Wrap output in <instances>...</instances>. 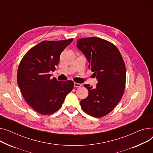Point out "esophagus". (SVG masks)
Returning a JSON list of instances; mask_svg holds the SVG:
<instances>
[{
	"label": "esophagus",
	"mask_w": 153,
	"mask_h": 153,
	"mask_svg": "<svg viewBox=\"0 0 153 153\" xmlns=\"http://www.w3.org/2000/svg\"><path fill=\"white\" fill-rule=\"evenodd\" d=\"M82 86V85L79 84V83H74V87L75 88H79V87H81Z\"/></svg>",
	"instance_id": "34e87169"
}]
</instances>
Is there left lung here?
Instances as JSON below:
<instances>
[{
    "label": "left lung",
    "mask_w": 153,
    "mask_h": 153,
    "mask_svg": "<svg viewBox=\"0 0 153 153\" xmlns=\"http://www.w3.org/2000/svg\"><path fill=\"white\" fill-rule=\"evenodd\" d=\"M76 45L98 81L96 88L84 85L89 93L80 101L81 107L89 115L102 117L114 109L123 94L126 83L123 59L114 44L100 38L78 39Z\"/></svg>",
    "instance_id": "obj_1"
}]
</instances>
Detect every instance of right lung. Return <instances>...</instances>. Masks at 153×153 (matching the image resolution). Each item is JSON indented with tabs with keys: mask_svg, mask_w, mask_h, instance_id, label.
<instances>
[{
	"mask_svg": "<svg viewBox=\"0 0 153 153\" xmlns=\"http://www.w3.org/2000/svg\"><path fill=\"white\" fill-rule=\"evenodd\" d=\"M73 39L42 41L27 52L20 63L18 85L27 104L40 114L57 111L74 88L73 81L59 82L49 74L55 71L60 53Z\"/></svg>",
	"mask_w": 153,
	"mask_h": 153,
	"instance_id": "1",
	"label": "right lung"
}]
</instances>
